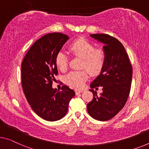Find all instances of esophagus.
Returning a JSON list of instances; mask_svg holds the SVG:
<instances>
[{
    "mask_svg": "<svg viewBox=\"0 0 149 149\" xmlns=\"http://www.w3.org/2000/svg\"><path fill=\"white\" fill-rule=\"evenodd\" d=\"M75 94H80L82 92H83V90H75Z\"/></svg>",
    "mask_w": 149,
    "mask_h": 149,
    "instance_id": "34e87169",
    "label": "esophagus"
}]
</instances>
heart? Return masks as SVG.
I'll return each instance as SVG.
<instances>
[{"mask_svg":"<svg viewBox=\"0 0 149 149\" xmlns=\"http://www.w3.org/2000/svg\"><path fill=\"white\" fill-rule=\"evenodd\" d=\"M70 49L73 55L82 59L81 69H86L92 75L100 73L106 59V54L103 49H96L90 41L82 38L73 42L70 46ZM68 60L67 55L63 52H59L55 58L57 68L61 71H65L68 67ZM88 78V74L86 71H74L66 75L65 81L71 87L80 89L84 87Z\"/></svg>","mask_w":149,"mask_h":149,"instance_id":"b5f03b06","label":"heart"}]
</instances>
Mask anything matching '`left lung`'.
I'll return each mask as SVG.
<instances>
[{"instance_id":"8db88e82","label":"left lung","mask_w":149,"mask_h":149,"mask_svg":"<svg viewBox=\"0 0 149 149\" xmlns=\"http://www.w3.org/2000/svg\"><path fill=\"white\" fill-rule=\"evenodd\" d=\"M90 36L103 44L106 59L99 75L90 85L93 99L87 104L88 112L93 118L106 121L116 116L125 105L131 87L132 68L125 49L118 40L106 34ZM99 86L103 87L100 96L93 90Z\"/></svg>"}]
</instances>
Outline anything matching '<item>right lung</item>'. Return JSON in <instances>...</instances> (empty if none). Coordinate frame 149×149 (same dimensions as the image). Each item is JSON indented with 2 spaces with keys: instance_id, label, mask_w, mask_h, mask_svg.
<instances>
[{
  "instance_id": "obj_1",
  "label": "right lung",
  "mask_w": 149,
  "mask_h": 149,
  "mask_svg": "<svg viewBox=\"0 0 149 149\" xmlns=\"http://www.w3.org/2000/svg\"><path fill=\"white\" fill-rule=\"evenodd\" d=\"M70 39L68 35L53 33L37 40L24 57L21 66L22 87L33 110L47 121H57L65 116L75 92L67 86L61 90L52 88L57 75L55 58Z\"/></svg>"
}]
</instances>
